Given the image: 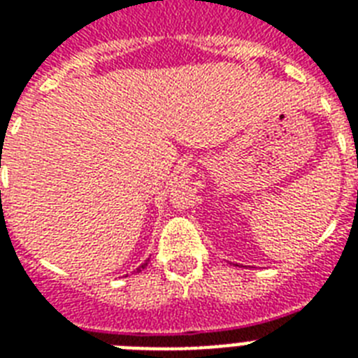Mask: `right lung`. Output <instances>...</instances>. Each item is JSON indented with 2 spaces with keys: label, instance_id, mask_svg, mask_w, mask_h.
<instances>
[{
  "label": "right lung",
  "instance_id": "1",
  "mask_svg": "<svg viewBox=\"0 0 358 358\" xmlns=\"http://www.w3.org/2000/svg\"><path fill=\"white\" fill-rule=\"evenodd\" d=\"M146 264H148V260H146V262H145V264H141V266H139V267H137V273H139V271H141V269H145V267H146Z\"/></svg>",
  "mask_w": 358,
  "mask_h": 358
}]
</instances>
